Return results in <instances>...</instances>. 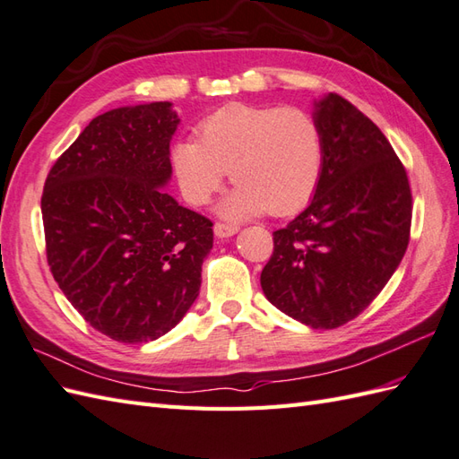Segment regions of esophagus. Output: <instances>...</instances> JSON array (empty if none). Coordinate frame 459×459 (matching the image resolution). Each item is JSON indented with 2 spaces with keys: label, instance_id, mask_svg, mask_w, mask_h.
Instances as JSON below:
<instances>
[{
  "label": "esophagus",
  "instance_id": "obj_1",
  "mask_svg": "<svg viewBox=\"0 0 459 459\" xmlns=\"http://www.w3.org/2000/svg\"><path fill=\"white\" fill-rule=\"evenodd\" d=\"M238 226H233V223H221V221H218L216 226H214V233L218 238H231V236H236L238 233Z\"/></svg>",
  "mask_w": 459,
  "mask_h": 459
}]
</instances>
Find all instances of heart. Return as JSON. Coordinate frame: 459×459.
<instances>
[{
	"label": "heart",
	"mask_w": 459,
	"mask_h": 459,
	"mask_svg": "<svg viewBox=\"0 0 459 459\" xmlns=\"http://www.w3.org/2000/svg\"><path fill=\"white\" fill-rule=\"evenodd\" d=\"M173 169L188 203L206 204L230 171L238 185L220 214L239 220L286 216L314 195L323 167L317 120L298 107L231 103L198 125V140L173 145Z\"/></svg>",
	"instance_id": "heart-1"
}]
</instances>
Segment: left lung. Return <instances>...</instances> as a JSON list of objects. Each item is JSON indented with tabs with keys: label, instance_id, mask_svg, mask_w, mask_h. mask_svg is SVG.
I'll list each match as a JSON object with an SVG mask.
<instances>
[{
	"label": "left lung",
	"instance_id": "obj_1",
	"mask_svg": "<svg viewBox=\"0 0 459 459\" xmlns=\"http://www.w3.org/2000/svg\"><path fill=\"white\" fill-rule=\"evenodd\" d=\"M323 167L309 206L273 233L266 299L311 329H337L372 304L407 251L412 196L403 163L349 100H316Z\"/></svg>",
	"mask_w": 459,
	"mask_h": 459
}]
</instances>
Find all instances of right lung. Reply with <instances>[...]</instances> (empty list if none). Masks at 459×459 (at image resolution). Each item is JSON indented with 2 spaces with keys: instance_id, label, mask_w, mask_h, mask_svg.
I'll use <instances>...</instances> for the list:
<instances>
[{
  "instance_id": "1",
  "label": "right lung",
  "mask_w": 459,
  "mask_h": 459,
  "mask_svg": "<svg viewBox=\"0 0 459 459\" xmlns=\"http://www.w3.org/2000/svg\"><path fill=\"white\" fill-rule=\"evenodd\" d=\"M171 103L99 115L47 177L42 223L54 281L113 341L160 339L198 296L212 221L161 191L171 178Z\"/></svg>"
}]
</instances>
